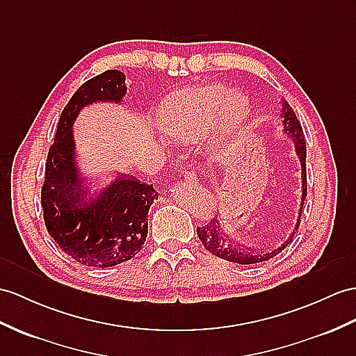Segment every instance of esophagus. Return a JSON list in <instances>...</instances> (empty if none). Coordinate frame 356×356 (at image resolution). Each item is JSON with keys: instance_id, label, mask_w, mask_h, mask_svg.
<instances>
[{"instance_id": "esophagus-1", "label": "esophagus", "mask_w": 356, "mask_h": 356, "mask_svg": "<svg viewBox=\"0 0 356 356\" xmlns=\"http://www.w3.org/2000/svg\"><path fill=\"white\" fill-rule=\"evenodd\" d=\"M183 178H184L186 183H192V184L197 183V175H196L195 170H186Z\"/></svg>"}]
</instances>
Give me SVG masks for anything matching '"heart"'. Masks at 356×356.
<instances>
[{"instance_id":"1","label":"heart","mask_w":356,"mask_h":356,"mask_svg":"<svg viewBox=\"0 0 356 356\" xmlns=\"http://www.w3.org/2000/svg\"><path fill=\"white\" fill-rule=\"evenodd\" d=\"M248 115L249 101L243 95L220 84H205L169 95L160 106L159 122L168 137L186 143L199 140L213 128L222 148Z\"/></svg>"}]
</instances>
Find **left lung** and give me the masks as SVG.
I'll use <instances>...</instances> for the list:
<instances>
[{"instance_id":"1","label":"left lung","mask_w":356,"mask_h":356,"mask_svg":"<svg viewBox=\"0 0 356 356\" xmlns=\"http://www.w3.org/2000/svg\"><path fill=\"white\" fill-rule=\"evenodd\" d=\"M282 116H284V120H282L284 131L293 138L294 146H296V152L300 159V166H302V204H300L298 223L296 227H294L293 232L289 236V238L285 240L282 245H278L275 246V249H267V250L252 249L249 246L240 245L238 241H232L231 238L225 237V234L222 231V225L218 220V218L213 219L208 225H204V227L196 228L197 237L202 241V245L208 252L222 259H227V261L237 263V264H257V263L268 261V259L278 255L281 250H284L291 243L294 238V234H296V231L299 229L303 201H305L307 197V145H305V136H303L302 125L298 120L296 115H294L293 108L289 106L287 101H284L282 104Z\"/></svg>"}]
</instances>
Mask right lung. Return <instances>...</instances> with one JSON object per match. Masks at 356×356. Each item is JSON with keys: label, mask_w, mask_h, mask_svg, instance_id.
<instances>
[{"label": "right lung", "mask_w": 356, "mask_h": 356, "mask_svg": "<svg viewBox=\"0 0 356 356\" xmlns=\"http://www.w3.org/2000/svg\"><path fill=\"white\" fill-rule=\"evenodd\" d=\"M125 75L110 69L80 86L60 116L45 164L40 199L43 220L58 248L76 263L113 267L131 259L148 237V211L159 197L152 184L120 175L88 201L75 164L72 125L83 107L98 101L120 102Z\"/></svg>", "instance_id": "right-lung-1"}]
</instances>
